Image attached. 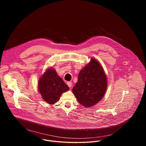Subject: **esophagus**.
<instances>
[{"mask_svg":"<svg viewBox=\"0 0 146 146\" xmlns=\"http://www.w3.org/2000/svg\"><path fill=\"white\" fill-rule=\"evenodd\" d=\"M67 85L69 87H71L72 86V82L70 81H68L67 82Z\"/></svg>","mask_w":146,"mask_h":146,"instance_id":"34e87169","label":"esophagus"}]
</instances>
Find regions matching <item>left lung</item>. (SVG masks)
Masks as SVG:
<instances>
[{"label":"left lung","mask_w":146,"mask_h":146,"mask_svg":"<svg viewBox=\"0 0 146 146\" xmlns=\"http://www.w3.org/2000/svg\"><path fill=\"white\" fill-rule=\"evenodd\" d=\"M107 88V77L98 60L91 59L90 63L80 70L73 92L78 102L90 108L99 102Z\"/></svg>","instance_id":"8db88e82"}]
</instances>
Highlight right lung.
I'll return each instance as SVG.
<instances>
[{
	"mask_svg": "<svg viewBox=\"0 0 146 146\" xmlns=\"http://www.w3.org/2000/svg\"><path fill=\"white\" fill-rule=\"evenodd\" d=\"M38 84V91L44 100L52 105L59 100L62 93L69 90L52 68L48 69L40 78Z\"/></svg>",
	"mask_w": 146,
	"mask_h": 146,
	"instance_id": "1",
	"label": "right lung"
}]
</instances>
